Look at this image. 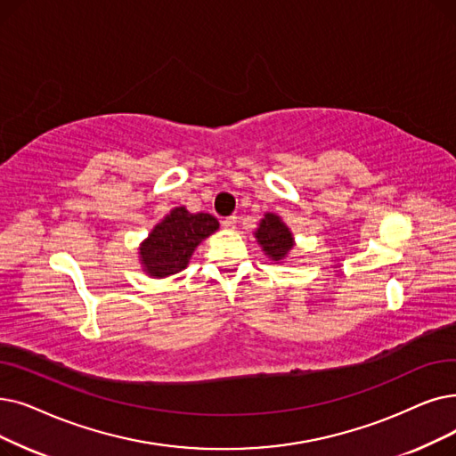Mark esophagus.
Returning <instances> with one entry per match:
<instances>
[{
    "label": "esophagus",
    "mask_w": 456,
    "mask_h": 456,
    "mask_svg": "<svg viewBox=\"0 0 456 456\" xmlns=\"http://www.w3.org/2000/svg\"><path fill=\"white\" fill-rule=\"evenodd\" d=\"M222 225L227 229V231H232L236 227V216H229L225 217V220L222 222Z\"/></svg>",
    "instance_id": "34e87169"
}]
</instances>
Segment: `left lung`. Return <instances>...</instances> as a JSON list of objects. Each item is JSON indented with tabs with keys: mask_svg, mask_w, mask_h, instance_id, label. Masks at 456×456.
<instances>
[{
	"mask_svg": "<svg viewBox=\"0 0 456 456\" xmlns=\"http://www.w3.org/2000/svg\"><path fill=\"white\" fill-rule=\"evenodd\" d=\"M253 236L256 244L261 246V249L273 265L285 263L296 246L292 231L281 220V216H277L273 212H266L261 217Z\"/></svg>",
	"mask_w": 456,
	"mask_h": 456,
	"instance_id": "left-lung-1",
	"label": "left lung"
}]
</instances>
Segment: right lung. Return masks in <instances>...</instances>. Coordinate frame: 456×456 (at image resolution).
I'll return each instance as SVG.
<instances>
[{
	"instance_id": "obj_1",
	"label": "right lung",
	"mask_w": 456,
	"mask_h": 456,
	"mask_svg": "<svg viewBox=\"0 0 456 456\" xmlns=\"http://www.w3.org/2000/svg\"><path fill=\"white\" fill-rule=\"evenodd\" d=\"M217 229L220 222L207 212L191 214L186 207L171 208L137 248L142 270L154 280L183 272L195 248Z\"/></svg>"
}]
</instances>
